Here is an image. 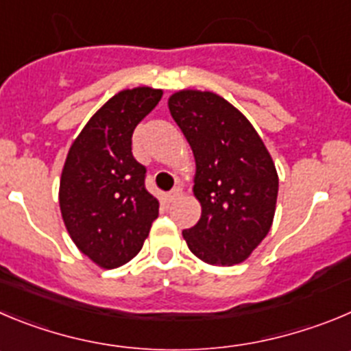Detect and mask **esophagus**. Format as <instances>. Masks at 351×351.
<instances>
[{
    "instance_id": "esophagus-1",
    "label": "esophagus",
    "mask_w": 351,
    "mask_h": 351,
    "mask_svg": "<svg viewBox=\"0 0 351 351\" xmlns=\"http://www.w3.org/2000/svg\"><path fill=\"white\" fill-rule=\"evenodd\" d=\"M181 195H182V189L179 188V186H178V188H173L172 191L169 193V202H176L179 197H181Z\"/></svg>"
}]
</instances>
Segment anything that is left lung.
Listing matches in <instances>:
<instances>
[{"label": "left lung", "instance_id": "left-lung-1", "mask_svg": "<svg viewBox=\"0 0 351 351\" xmlns=\"http://www.w3.org/2000/svg\"><path fill=\"white\" fill-rule=\"evenodd\" d=\"M169 111L191 146L193 195L202 205L200 221L182 237L207 265L243 263L275 217L278 173L271 154L252 123L214 92H173Z\"/></svg>", "mask_w": 351, "mask_h": 351}]
</instances>
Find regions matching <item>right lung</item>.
Segmentation results:
<instances>
[{"label":"right lung","mask_w":351,"mask_h":351,"mask_svg":"<svg viewBox=\"0 0 351 351\" xmlns=\"http://www.w3.org/2000/svg\"><path fill=\"white\" fill-rule=\"evenodd\" d=\"M163 95L136 86L112 95L78 134L62 167L59 205L78 250L112 269L137 256L158 217L160 202L144 186L146 169L132 156V134Z\"/></svg>","instance_id":"right-lung-1"}]
</instances>
